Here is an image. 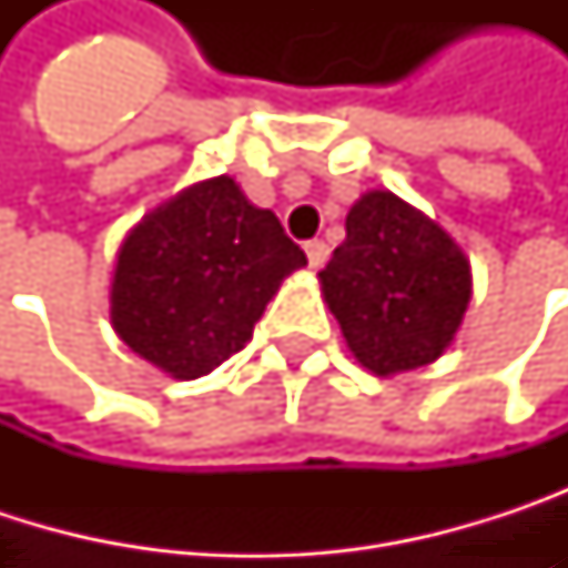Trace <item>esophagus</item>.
<instances>
[{"mask_svg":"<svg viewBox=\"0 0 568 568\" xmlns=\"http://www.w3.org/2000/svg\"><path fill=\"white\" fill-rule=\"evenodd\" d=\"M305 256H308V266L312 270H322L325 260H328V246L322 240H312V243H305Z\"/></svg>","mask_w":568,"mask_h":568,"instance_id":"1","label":"esophagus"}]
</instances>
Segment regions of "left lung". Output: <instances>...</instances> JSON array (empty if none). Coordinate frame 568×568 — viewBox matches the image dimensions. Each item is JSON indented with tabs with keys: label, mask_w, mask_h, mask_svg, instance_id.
Listing matches in <instances>:
<instances>
[{
	"label": "left lung",
	"mask_w": 568,
	"mask_h": 568,
	"mask_svg": "<svg viewBox=\"0 0 568 568\" xmlns=\"http://www.w3.org/2000/svg\"><path fill=\"white\" fill-rule=\"evenodd\" d=\"M318 285L348 352L378 378L437 362L474 295L457 240L392 190H368L352 203L345 243Z\"/></svg>",
	"instance_id": "left-lung-1"
}]
</instances>
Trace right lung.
I'll return each instance as SVG.
<instances>
[{
  "instance_id": "obj_1",
  "label": "right lung",
  "mask_w": 568,
  "mask_h": 568,
  "mask_svg": "<svg viewBox=\"0 0 568 568\" xmlns=\"http://www.w3.org/2000/svg\"><path fill=\"white\" fill-rule=\"evenodd\" d=\"M305 253L273 210L233 176L183 186L124 236L111 276V328L171 375L193 382L246 348L253 325Z\"/></svg>"
}]
</instances>
